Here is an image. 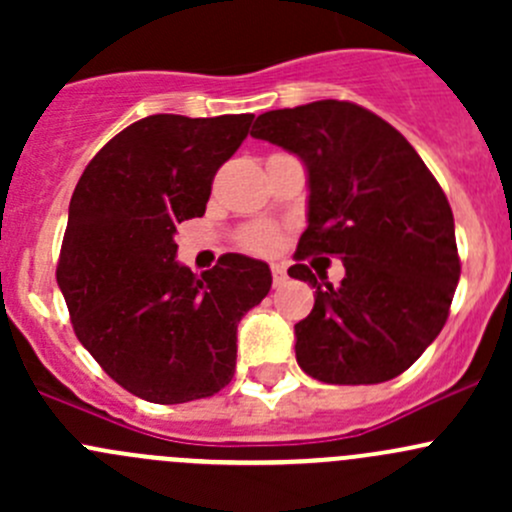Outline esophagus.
Returning a JSON list of instances; mask_svg holds the SVG:
<instances>
[{"label":"esophagus","mask_w":512,"mask_h":512,"mask_svg":"<svg viewBox=\"0 0 512 512\" xmlns=\"http://www.w3.org/2000/svg\"><path fill=\"white\" fill-rule=\"evenodd\" d=\"M272 282H275V287H282L287 282V270L280 265H272Z\"/></svg>","instance_id":"obj_1"}]
</instances>
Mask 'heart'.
<instances>
[{
    "mask_svg": "<svg viewBox=\"0 0 512 512\" xmlns=\"http://www.w3.org/2000/svg\"><path fill=\"white\" fill-rule=\"evenodd\" d=\"M280 245V235L270 225H250L240 232V247L255 255H270Z\"/></svg>",
    "mask_w": 512,
    "mask_h": 512,
    "instance_id": "1",
    "label": "heart"
}]
</instances>
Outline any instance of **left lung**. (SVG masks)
I'll use <instances>...</instances> for the list:
<instances>
[{
  "instance_id": "obj_1",
  "label": "left lung",
  "mask_w": 512,
  "mask_h": 512,
  "mask_svg": "<svg viewBox=\"0 0 512 512\" xmlns=\"http://www.w3.org/2000/svg\"><path fill=\"white\" fill-rule=\"evenodd\" d=\"M252 136L302 158L309 175V225L287 270L317 287L294 324L297 364L324 384L404 374L446 324L461 277L438 180L391 123L352 101L267 111ZM312 254L339 256L345 280L319 286L303 265Z\"/></svg>"
}]
</instances>
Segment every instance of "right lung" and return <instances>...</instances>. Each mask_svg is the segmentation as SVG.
<instances>
[{"mask_svg": "<svg viewBox=\"0 0 512 512\" xmlns=\"http://www.w3.org/2000/svg\"><path fill=\"white\" fill-rule=\"evenodd\" d=\"M252 118H141L91 158L71 195L56 282L79 342L138 399L218 394L235 374L237 322L270 292V267L245 255L200 277L175 262V225L205 215Z\"/></svg>", "mask_w": 512, "mask_h": 512, "instance_id": "obj_1", "label": "right lung"}]
</instances>
